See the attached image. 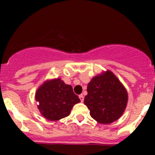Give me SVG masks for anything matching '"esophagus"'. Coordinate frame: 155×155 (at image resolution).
Instances as JSON below:
<instances>
[{
  "label": "esophagus",
  "instance_id": "1",
  "mask_svg": "<svg viewBox=\"0 0 155 155\" xmlns=\"http://www.w3.org/2000/svg\"><path fill=\"white\" fill-rule=\"evenodd\" d=\"M79 97V99H80V101H82V102H83V101H84V96H83V95L80 94Z\"/></svg>",
  "mask_w": 155,
  "mask_h": 155
}]
</instances>
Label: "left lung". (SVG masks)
I'll return each mask as SVG.
<instances>
[{
  "mask_svg": "<svg viewBox=\"0 0 155 155\" xmlns=\"http://www.w3.org/2000/svg\"><path fill=\"white\" fill-rule=\"evenodd\" d=\"M84 104L94 119L110 124L121 116L127 103V93L111 71L95 76L87 85Z\"/></svg>",
  "mask_w": 155,
  "mask_h": 155,
  "instance_id": "8db88e82",
  "label": "left lung"
}]
</instances>
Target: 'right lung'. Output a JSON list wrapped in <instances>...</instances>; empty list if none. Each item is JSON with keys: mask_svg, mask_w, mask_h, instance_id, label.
I'll list each match as a JSON object with an SVG mask.
<instances>
[{"mask_svg": "<svg viewBox=\"0 0 155 155\" xmlns=\"http://www.w3.org/2000/svg\"><path fill=\"white\" fill-rule=\"evenodd\" d=\"M36 101L42 115L50 121H57L68 116L72 108L80 102L71 85L61 79L43 83L36 92Z\"/></svg>", "mask_w": 155, "mask_h": 155, "instance_id": "obj_1", "label": "right lung"}]
</instances>
